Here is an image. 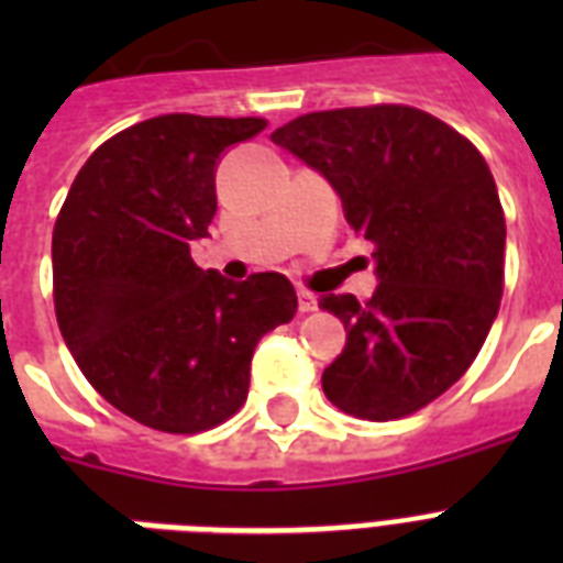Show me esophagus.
Here are the masks:
<instances>
[{
	"label": "esophagus",
	"mask_w": 563,
	"mask_h": 563,
	"mask_svg": "<svg viewBox=\"0 0 563 563\" xmlns=\"http://www.w3.org/2000/svg\"><path fill=\"white\" fill-rule=\"evenodd\" d=\"M298 309L300 312H316L318 298L309 289H298Z\"/></svg>",
	"instance_id": "esophagus-1"
}]
</instances>
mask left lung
<instances>
[{
    "label": "left lung",
    "instance_id": "obj_1",
    "mask_svg": "<svg viewBox=\"0 0 563 563\" xmlns=\"http://www.w3.org/2000/svg\"><path fill=\"white\" fill-rule=\"evenodd\" d=\"M272 140L321 172L374 245L371 300L324 295L347 330L324 368L327 400L397 420L441 397L488 339L506 280V216L476 145L409 104L318 110Z\"/></svg>",
    "mask_w": 563,
    "mask_h": 563
}]
</instances>
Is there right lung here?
<instances>
[{
	"instance_id": "add662e5",
	"label": "right lung",
	"mask_w": 563,
	"mask_h": 563,
	"mask_svg": "<svg viewBox=\"0 0 563 563\" xmlns=\"http://www.w3.org/2000/svg\"><path fill=\"white\" fill-rule=\"evenodd\" d=\"M265 119L166 113L101 143L52 233L55 316L87 383L143 427L195 435L247 400L251 356L289 324L277 272L224 280L189 245L216 216V163Z\"/></svg>"
}]
</instances>
